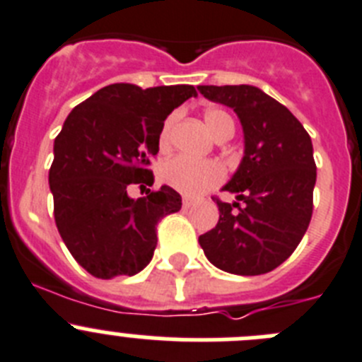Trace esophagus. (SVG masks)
<instances>
[{"label":"esophagus","mask_w":362,"mask_h":362,"mask_svg":"<svg viewBox=\"0 0 362 362\" xmlns=\"http://www.w3.org/2000/svg\"><path fill=\"white\" fill-rule=\"evenodd\" d=\"M182 205H184L185 209H189V207L193 205V200H191V198H187V197H184V198H182Z\"/></svg>","instance_id":"34e87169"}]
</instances>
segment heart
I'll return each instance as SVG.
<instances>
[{
  "instance_id": "b5f03b06",
  "label": "heart",
  "mask_w": 362,
  "mask_h": 362,
  "mask_svg": "<svg viewBox=\"0 0 362 362\" xmlns=\"http://www.w3.org/2000/svg\"><path fill=\"white\" fill-rule=\"evenodd\" d=\"M205 124L209 128L216 139L221 136L233 135L234 120L226 110L221 108H209L204 113ZM175 124V115L168 117L158 135V148L160 151H165L171 144V129ZM158 177L164 184L171 185L173 189L187 197H198L204 194L205 191L216 187L223 180V169L220 164L211 160H193L187 157H175L165 160L158 169Z\"/></svg>"
}]
</instances>
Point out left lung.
<instances>
[{"mask_svg":"<svg viewBox=\"0 0 362 362\" xmlns=\"http://www.w3.org/2000/svg\"><path fill=\"white\" fill-rule=\"evenodd\" d=\"M198 92L230 106L245 133V157L223 187L238 202L214 198L220 220L198 242L218 269L265 274L294 252L310 223L315 185L310 135L281 103L258 88L198 86Z\"/></svg>","mask_w":362,"mask_h":362,"instance_id":"obj_1","label":"left lung"}]
</instances>
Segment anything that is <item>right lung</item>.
<instances>
[{
	"mask_svg": "<svg viewBox=\"0 0 362 362\" xmlns=\"http://www.w3.org/2000/svg\"><path fill=\"white\" fill-rule=\"evenodd\" d=\"M194 95L189 84H110L77 104L55 136L48 175L55 226L76 262L95 278L141 272L157 247L158 221L182 207L169 185L146 189L136 201L127 189L151 187L165 117Z\"/></svg>",
	"mask_w": 362,
	"mask_h": 362,
	"instance_id": "obj_1",
	"label": "right lung"
}]
</instances>
